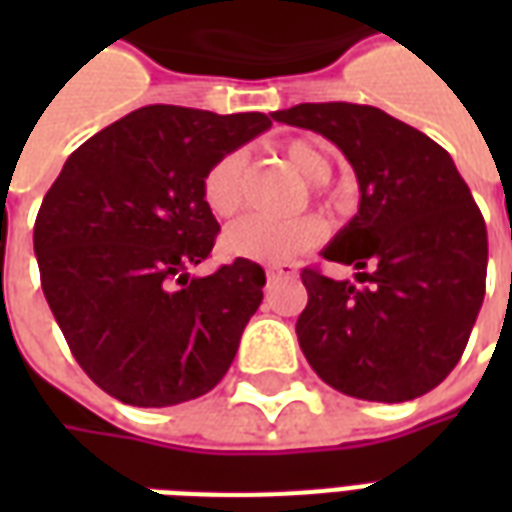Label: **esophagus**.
<instances>
[{"label": "esophagus", "mask_w": 512, "mask_h": 512, "mask_svg": "<svg viewBox=\"0 0 512 512\" xmlns=\"http://www.w3.org/2000/svg\"><path fill=\"white\" fill-rule=\"evenodd\" d=\"M268 282H277V279H293L296 277V266L290 263H277V266H266Z\"/></svg>", "instance_id": "1"}]
</instances>
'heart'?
I'll return each instance as SVG.
<instances>
[{
    "label": "heart",
    "instance_id": "heart-1",
    "mask_svg": "<svg viewBox=\"0 0 512 512\" xmlns=\"http://www.w3.org/2000/svg\"><path fill=\"white\" fill-rule=\"evenodd\" d=\"M282 156L301 178L323 183L332 175V156L315 139H288ZM202 200L219 219L233 216L244 202V158L238 153L216 158L202 178ZM323 224L315 216H296L285 222H271L263 216H244L230 224L222 235V249L235 260L252 263H285L299 257L321 241Z\"/></svg>",
    "mask_w": 512,
    "mask_h": 512
}]
</instances>
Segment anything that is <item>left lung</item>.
<instances>
[{"instance_id":"8db88e82","label":"left lung","mask_w":512,"mask_h":512,"mask_svg":"<svg viewBox=\"0 0 512 512\" xmlns=\"http://www.w3.org/2000/svg\"><path fill=\"white\" fill-rule=\"evenodd\" d=\"M277 123L310 128L343 150L359 213L323 249L356 285L304 268L296 321L312 370L343 395L403 403L458 365L483 307L488 233L450 153L376 106L299 104Z\"/></svg>"}]
</instances>
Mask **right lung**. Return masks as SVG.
<instances>
[{
	"instance_id": "add662e5",
	"label": "right lung",
	"mask_w": 512,
	"mask_h": 512,
	"mask_svg": "<svg viewBox=\"0 0 512 512\" xmlns=\"http://www.w3.org/2000/svg\"><path fill=\"white\" fill-rule=\"evenodd\" d=\"M268 126L260 112L142 106L76 147L46 191L35 219L46 301L84 373L128 406L194 400L233 365L266 271L235 260L189 277L219 233L202 178Z\"/></svg>"
}]
</instances>
